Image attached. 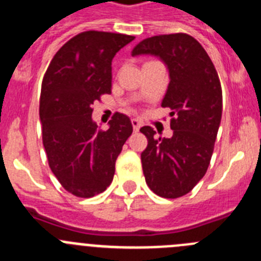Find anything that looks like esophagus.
Returning a JSON list of instances; mask_svg holds the SVG:
<instances>
[{"instance_id":"esophagus-1","label":"esophagus","mask_w":261,"mask_h":261,"mask_svg":"<svg viewBox=\"0 0 261 261\" xmlns=\"http://www.w3.org/2000/svg\"><path fill=\"white\" fill-rule=\"evenodd\" d=\"M132 125H133V129L137 132L138 129L141 128V121L138 120V119H132Z\"/></svg>"}]
</instances>
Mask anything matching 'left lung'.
Wrapping results in <instances>:
<instances>
[{
    "instance_id": "8db88e82",
    "label": "left lung",
    "mask_w": 261,
    "mask_h": 261,
    "mask_svg": "<svg viewBox=\"0 0 261 261\" xmlns=\"http://www.w3.org/2000/svg\"><path fill=\"white\" fill-rule=\"evenodd\" d=\"M132 56L158 57L169 73L162 106L172 110L173 135L158 138L151 126L140 129L149 141L141 154L145 180L159 197H182L204 176L214 152L223 112L219 75L202 45L186 33L145 38Z\"/></svg>"
}]
</instances>
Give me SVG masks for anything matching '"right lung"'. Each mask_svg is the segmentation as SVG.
I'll return each instance as SVG.
<instances>
[{
    "instance_id": "add662e5",
    "label": "right lung",
    "mask_w": 261,
    "mask_h": 261,
    "mask_svg": "<svg viewBox=\"0 0 261 261\" xmlns=\"http://www.w3.org/2000/svg\"><path fill=\"white\" fill-rule=\"evenodd\" d=\"M135 37L87 31L57 51L42 80L40 120L47 162L61 185L76 197L90 198L112 182L115 162L133 126L116 112L102 130L92 105L112 87V58Z\"/></svg>"
}]
</instances>
